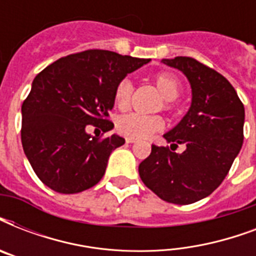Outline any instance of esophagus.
I'll return each instance as SVG.
<instances>
[{
	"mask_svg": "<svg viewBox=\"0 0 256 256\" xmlns=\"http://www.w3.org/2000/svg\"><path fill=\"white\" fill-rule=\"evenodd\" d=\"M136 138H132V136H128L126 138V144H134V142H136Z\"/></svg>",
	"mask_w": 256,
	"mask_h": 256,
	"instance_id": "obj_1",
	"label": "esophagus"
}]
</instances>
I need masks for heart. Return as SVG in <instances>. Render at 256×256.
Instances as JSON below:
<instances>
[{
  "label": "heart",
  "instance_id": "heart-1",
  "mask_svg": "<svg viewBox=\"0 0 256 256\" xmlns=\"http://www.w3.org/2000/svg\"><path fill=\"white\" fill-rule=\"evenodd\" d=\"M152 82L156 90L164 98V108H170L171 100H176L182 92V84L174 74L160 73L154 76ZM132 92V84L128 78L118 82L114 90V102L120 110H126L130 104ZM164 128V120L160 116H142V114H126L116 120V130L132 138H146L160 132Z\"/></svg>",
  "mask_w": 256,
  "mask_h": 256
}]
</instances>
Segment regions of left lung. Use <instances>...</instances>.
<instances>
[{
	"label": "left lung",
	"mask_w": 256,
	"mask_h": 256,
	"mask_svg": "<svg viewBox=\"0 0 256 256\" xmlns=\"http://www.w3.org/2000/svg\"><path fill=\"white\" fill-rule=\"evenodd\" d=\"M190 82L191 104L179 124L164 134L170 148L152 146L138 168L146 186L160 199L190 204L206 198L223 182L243 144L244 106L230 82L190 57L162 60Z\"/></svg>",
	"instance_id": "obj_1"
}]
</instances>
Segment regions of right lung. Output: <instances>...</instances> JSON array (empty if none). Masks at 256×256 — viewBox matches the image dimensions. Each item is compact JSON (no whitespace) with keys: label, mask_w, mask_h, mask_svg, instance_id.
I'll list each match as a JSON object with an SVG mask.
<instances>
[{"label":"right lung","mask_w":256,"mask_h":256,"mask_svg":"<svg viewBox=\"0 0 256 256\" xmlns=\"http://www.w3.org/2000/svg\"><path fill=\"white\" fill-rule=\"evenodd\" d=\"M150 60L108 50H86L60 58L37 74L22 104L21 140L34 172L52 190L76 194L100 182L112 150L124 144L112 134L104 140L86 132L106 120L114 108L120 80Z\"/></svg>","instance_id":"obj_1"}]
</instances>
